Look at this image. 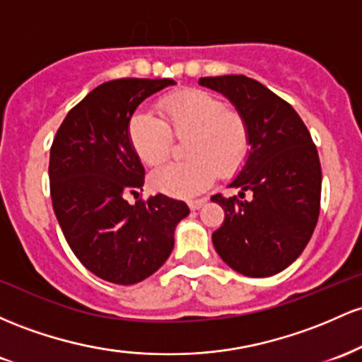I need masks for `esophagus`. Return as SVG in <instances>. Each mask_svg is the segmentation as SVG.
Returning a JSON list of instances; mask_svg holds the SVG:
<instances>
[{"label": "esophagus", "mask_w": 362, "mask_h": 362, "mask_svg": "<svg viewBox=\"0 0 362 362\" xmlns=\"http://www.w3.org/2000/svg\"><path fill=\"white\" fill-rule=\"evenodd\" d=\"M205 203H206V198H200V200H192L188 203V205H189V209H192V210H198V209H202Z\"/></svg>", "instance_id": "1"}]
</instances>
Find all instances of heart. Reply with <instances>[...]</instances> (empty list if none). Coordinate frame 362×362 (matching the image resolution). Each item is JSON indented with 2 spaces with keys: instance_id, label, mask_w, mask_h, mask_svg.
Instances as JSON below:
<instances>
[{
  "instance_id": "b5f03b06",
  "label": "heart",
  "mask_w": 362,
  "mask_h": 362,
  "mask_svg": "<svg viewBox=\"0 0 362 362\" xmlns=\"http://www.w3.org/2000/svg\"><path fill=\"white\" fill-rule=\"evenodd\" d=\"M159 120L138 111L128 121V140L136 157L148 168H160L173 152L174 138L185 141L188 160L168 165L152 176V188L176 198L202 193L221 174L230 177L246 164L251 133L246 117L229 109L214 93L181 90L157 103Z\"/></svg>"
}]
</instances>
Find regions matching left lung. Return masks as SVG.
<instances>
[{
    "label": "left lung",
    "instance_id": "8db88e82",
    "mask_svg": "<svg viewBox=\"0 0 362 362\" xmlns=\"http://www.w3.org/2000/svg\"><path fill=\"white\" fill-rule=\"evenodd\" d=\"M200 83L229 97L251 133L250 157L229 185L241 188L239 198L212 197L226 214L212 234L214 246L239 274L270 277L303 253L318 222V152L294 107L257 80L224 75L203 76Z\"/></svg>",
    "mask_w": 362,
    "mask_h": 362
}]
</instances>
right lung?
Instances as JSON below:
<instances>
[{
	"instance_id": "add662e5",
	"label": "right lung",
	"mask_w": 362,
	"mask_h": 362,
	"mask_svg": "<svg viewBox=\"0 0 362 362\" xmlns=\"http://www.w3.org/2000/svg\"><path fill=\"white\" fill-rule=\"evenodd\" d=\"M170 78H119L70 109L49 156L52 209L75 257L97 277L129 286L169 258L174 227L189 214L165 194L136 200L145 169L128 140V121Z\"/></svg>"
}]
</instances>
